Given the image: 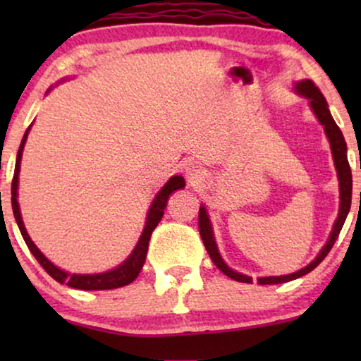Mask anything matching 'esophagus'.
Returning <instances> with one entry per match:
<instances>
[{
  "mask_svg": "<svg viewBox=\"0 0 361 361\" xmlns=\"http://www.w3.org/2000/svg\"><path fill=\"white\" fill-rule=\"evenodd\" d=\"M184 174L190 184H197V182L202 180V176H204L202 174V167L197 162H187L184 166Z\"/></svg>",
  "mask_w": 361,
  "mask_h": 361,
  "instance_id": "esophagus-1",
  "label": "esophagus"
}]
</instances>
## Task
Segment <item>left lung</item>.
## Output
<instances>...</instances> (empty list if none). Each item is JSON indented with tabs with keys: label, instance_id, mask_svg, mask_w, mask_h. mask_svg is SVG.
<instances>
[{
	"label": "left lung",
	"instance_id": "8db88e82",
	"mask_svg": "<svg viewBox=\"0 0 361 361\" xmlns=\"http://www.w3.org/2000/svg\"><path fill=\"white\" fill-rule=\"evenodd\" d=\"M294 90L298 92L299 95L309 98L310 108H312V111L315 113V116H317L320 125H324L325 135H327L329 141H330V149H332L335 169H337V176H338L340 210H338L337 220H335V224H334V228H332V233H330L329 241L325 243L324 248L320 250V253L315 256V259L312 261V263L307 264L302 269L295 271V273H293V274L268 276V278H259L258 279L259 284L288 283V281L298 279V278H300V276L310 273V271H312L314 268H317V266L324 261L325 256L329 255V251L332 250L335 241H337L340 230H342V226L345 224V219H347V215L350 212V205H352V171H350L348 157H347V142H345L343 135H342V131H340V128L337 126V123L334 121L332 115H330L327 100H325L322 93H320L319 87H315V83L312 80H309V78H305V80H300V82L295 83ZM199 230H200V236H202V241H204V245H205L207 253L210 255V258H212V261H214V264L221 271V273H224L225 276H228V278H231V279L240 281V283H248V284L253 283V279H251L250 276L236 273V271L230 269L228 266L225 264V261L221 259V256L219 253V248H216L215 238H214V230H212L210 219H209V215H207V210H205L204 205H202L200 210H199Z\"/></svg>",
	"mask_w": 361,
	"mask_h": 361
}]
</instances>
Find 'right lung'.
Here are the masks:
<instances>
[{
  "instance_id": "add662e5",
  "label": "right lung",
  "mask_w": 361,
  "mask_h": 361,
  "mask_svg": "<svg viewBox=\"0 0 361 361\" xmlns=\"http://www.w3.org/2000/svg\"><path fill=\"white\" fill-rule=\"evenodd\" d=\"M27 131L24 133L21 146H19L18 156H16V166H14V176H13V184H11V205H13V214L14 219H16V224L19 226V231H21L24 241H26L27 248L31 253L34 255V258L39 261V264L42 266L44 269L47 271L49 276H52L57 283L61 284H67L73 289H83V290H105V289H116V288H123V286H128L133 283L137 278V274L141 273L142 264L146 261V255H147V246H149V238L151 233L154 231V228L159 224L162 215H164V209L167 205V199L172 192H176L177 189H182L185 187V180L184 177L180 176H172L169 180L166 182V185L157 192V195L152 200L151 209L147 212V219H146V225L145 230H142L141 238L137 241L136 248L133 250V253L128 256L126 261L118 266V268L106 271V273H98V274H71L67 271H62L57 266H54L51 261H49L46 256H44L34 241L29 238L26 228H24L23 219H21V210H19V204H18V184H19V166H21V157H23V149L24 145H26L27 140Z\"/></svg>"
}]
</instances>
